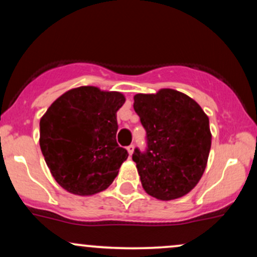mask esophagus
<instances>
[{"label":"esophagus","instance_id":"1","mask_svg":"<svg viewBox=\"0 0 257 257\" xmlns=\"http://www.w3.org/2000/svg\"><path fill=\"white\" fill-rule=\"evenodd\" d=\"M134 145H129L128 147H126V151H128V153H129V156H132L133 155V152H134Z\"/></svg>","mask_w":257,"mask_h":257}]
</instances>
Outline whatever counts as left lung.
I'll return each mask as SVG.
<instances>
[{
    "label": "left lung",
    "mask_w": 257,
    "mask_h": 257,
    "mask_svg": "<svg viewBox=\"0 0 257 257\" xmlns=\"http://www.w3.org/2000/svg\"><path fill=\"white\" fill-rule=\"evenodd\" d=\"M134 110L146 131V151L133 153L144 190L161 200L187 194L202 178L210 152L208 116L174 89L137 94Z\"/></svg>",
    "instance_id": "obj_1"
}]
</instances>
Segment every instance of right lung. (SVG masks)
Instances as JSON below:
<instances>
[{
	"mask_svg": "<svg viewBox=\"0 0 257 257\" xmlns=\"http://www.w3.org/2000/svg\"><path fill=\"white\" fill-rule=\"evenodd\" d=\"M118 91L78 87L59 96L40 120V146L53 178L67 192L91 196L113 182L128 152L116 140Z\"/></svg>",
	"mask_w": 257,
	"mask_h": 257,
	"instance_id": "right-lung-1",
	"label": "right lung"
}]
</instances>
